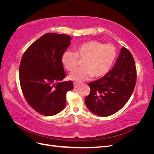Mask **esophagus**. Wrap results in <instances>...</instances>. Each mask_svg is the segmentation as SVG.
I'll return each instance as SVG.
<instances>
[{
    "label": "esophagus",
    "instance_id": "1",
    "mask_svg": "<svg viewBox=\"0 0 154 154\" xmlns=\"http://www.w3.org/2000/svg\"><path fill=\"white\" fill-rule=\"evenodd\" d=\"M80 83H74V88H78L80 87Z\"/></svg>",
    "mask_w": 154,
    "mask_h": 154
}]
</instances>
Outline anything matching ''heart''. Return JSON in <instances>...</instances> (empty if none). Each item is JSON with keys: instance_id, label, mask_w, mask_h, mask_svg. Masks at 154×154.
Here are the masks:
<instances>
[{"instance_id": "heart-1", "label": "heart", "mask_w": 154, "mask_h": 154, "mask_svg": "<svg viewBox=\"0 0 154 154\" xmlns=\"http://www.w3.org/2000/svg\"><path fill=\"white\" fill-rule=\"evenodd\" d=\"M117 51L112 44H104L96 40L85 42L76 48L75 51H64L62 62L69 71L75 69L78 58L84 60L83 67L76 69L69 74V79L76 82L86 81L91 77L104 76L112 66Z\"/></svg>"}]
</instances>
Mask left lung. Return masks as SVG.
Returning a JSON list of instances; mask_svg holds the SVG:
<instances>
[{
	"instance_id": "1",
	"label": "left lung",
	"mask_w": 154,
	"mask_h": 154,
	"mask_svg": "<svg viewBox=\"0 0 154 154\" xmlns=\"http://www.w3.org/2000/svg\"><path fill=\"white\" fill-rule=\"evenodd\" d=\"M136 78L134 59L131 53L123 47L110 71L100 80L88 83L91 92L85 99L87 108L102 117L117 112L130 99Z\"/></svg>"
}]
</instances>
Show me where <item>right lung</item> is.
<instances>
[{
    "mask_svg": "<svg viewBox=\"0 0 154 154\" xmlns=\"http://www.w3.org/2000/svg\"><path fill=\"white\" fill-rule=\"evenodd\" d=\"M67 35L46 33L32 43L23 54L19 67L22 91L29 105L38 113L51 116L66 104V93L73 89L66 78L62 55L71 44Z\"/></svg>",
    "mask_w": 154,
    "mask_h": 154,
    "instance_id": "add662e5",
    "label": "right lung"
}]
</instances>
